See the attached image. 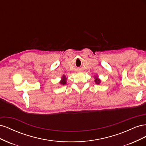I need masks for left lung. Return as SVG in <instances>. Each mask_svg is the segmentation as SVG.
<instances>
[{
    "mask_svg": "<svg viewBox=\"0 0 146 146\" xmlns=\"http://www.w3.org/2000/svg\"><path fill=\"white\" fill-rule=\"evenodd\" d=\"M95 82H96V83H98V84H99V83H100V80H99V79H98V78H96V79H95Z\"/></svg>",
    "mask_w": 146,
    "mask_h": 146,
    "instance_id": "left-lung-1",
    "label": "left lung"
}]
</instances>
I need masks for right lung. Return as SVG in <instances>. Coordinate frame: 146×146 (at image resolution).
<instances>
[{"label":"right lung","instance_id":"right-lung-1","mask_svg":"<svg viewBox=\"0 0 146 146\" xmlns=\"http://www.w3.org/2000/svg\"><path fill=\"white\" fill-rule=\"evenodd\" d=\"M63 80L60 82V83L62 84V85H65V84H66V78H65V77H63Z\"/></svg>","mask_w":146,"mask_h":146}]
</instances>
